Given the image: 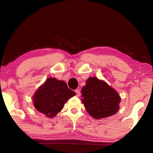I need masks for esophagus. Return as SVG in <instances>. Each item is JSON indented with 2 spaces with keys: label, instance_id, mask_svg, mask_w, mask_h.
Here are the masks:
<instances>
[{
  "label": "esophagus",
  "instance_id": "esophagus-1",
  "mask_svg": "<svg viewBox=\"0 0 153 153\" xmlns=\"http://www.w3.org/2000/svg\"><path fill=\"white\" fill-rule=\"evenodd\" d=\"M75 92H76L77 97H79V96H80V90L79 89H77V90H75Z\"/></svg>",
  "mask_w": 153,
  "mask_h": 153
}]
</instances>
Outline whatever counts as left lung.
I'll return each mask as SVG.
<instances>
[{"label": "left lung", "mask_w": 153, "mask_h": 153, "mask_svg": "<svg viewBox=\"0 0 153 153\" xmlns=\"http://www.w3.org/2000/svg\"><path fill=\"white\" fill-rule=\"evenodd\" d=\"M81 92V100L86 111L96 120L115 115L120 108V94L107 83L97 77H89Z\"/></svg>", "instance_id": "left-lung-1"}]
</instances>
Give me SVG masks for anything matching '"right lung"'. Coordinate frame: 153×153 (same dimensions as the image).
<instances>
[{"mask_svg":"<svg viewBox=\"0 0 153 153\" xmlns=\"http://www.w3.org/2000/svg\"><path fill=\"white\" fill-rule=\"evenodd\" d=\"M76 94L64 81L49 77L35 92L32 97L33 104L38 112L52 118L57 115L67 100Z\"/></svg>","mask_w":153,"mask_h":153,"instance_id":"right-lung-1","label":"right lung"}]
</instances>
